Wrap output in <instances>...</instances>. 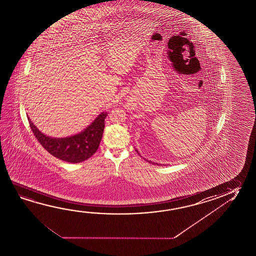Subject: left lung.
Masks as SVG:
<instances>
[{
  "instance_id": "left-lung-1",
  "label": "left lung",
  "mask_w": 256,
  "mask_h": 256,
  "mask_svg": "<svg viewBox=\"0 0 256 256\" xmlns=\"http://www.w3.org/2000/svg\"><path fill=\"white\" fill-rule=\"evenodd\" d=\"M138 154H139V152H138Z\"/></svg>"
}]
</instances>
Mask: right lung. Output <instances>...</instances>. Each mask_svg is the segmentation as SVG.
<instances>
[{"mask_svg": "<svg viewBox=\"0 0 256 256\" xmlns=\"http://www.w3.org/2000/svg\"><path fill=\"white\" fill-rule=\"evenodd\" d=\"M107 114L102 112L80 134L65 138H52L42 134L28 118L30 128L36 138L49 154L70 164H78L90 158L96 152L104 130Z\"/></svg>", "mask_w": 256, "mask_h": 256, "instance_id": "obj_1", "label": "right lung"}]
</instances>
